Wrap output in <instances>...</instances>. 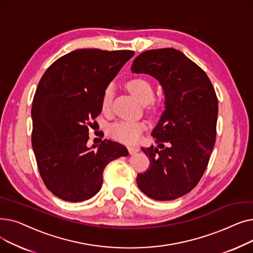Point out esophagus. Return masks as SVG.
Instances as JSON below:
<instances>
[{
    "label": "esophagus",
    "instance_id": "obj_1",
    "mask_svg": "<svg viewBox=\"0 0 253 253\" xmlns=\"http://www.w3.org/2000/svg\"><path fill=\"white\" fill-rule=\"evenodd\" d=\"M128 151H129L130 155H134L139 151V148H137V147H128Z\"/></svg>",
    "mask_w": 253,
    "mask_h": 253
}]
</instances>
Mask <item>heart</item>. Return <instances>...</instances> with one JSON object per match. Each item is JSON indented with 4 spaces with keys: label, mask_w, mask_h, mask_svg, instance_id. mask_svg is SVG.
<instances>
[{
    "label": "heart",
    "mask_w": 253,
    "mask_h": 253,
    "mask_svg": "<svg viewBox=\"0 0 253 253\" xmlns=\"http://www.w3.org/2000/svg\"><path fill=\"white\" fill-rule=\"evenodd\" d=\"M127 87L142 102L149 103L153 100L155 91L152 82L143 77H135L127 82ZM114 97V85L108 84L102 91L101 108L104 112L112 108ZM145 129L143 122L119 121L109 127V133L115 139L125 143H135L139 140L142 131Z\"/></svg>",
    "instance_id": "obj_1"
}]
</instances>
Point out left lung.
Returning a JSON list of instances; mask_svg holds the SVG:
<instances>
[{
	"instance_id": "1",
	"label": "left lung",
	"mask_w": 253,
	"mask_h": 253,
	"mask_svg": "<svg viewBox=\"0 0 253 253\" xmlns=\"http://www.w3.org/2000/svg\"><path fill=\"white\" fill-rule=\"evenodd\" d=\"M131 70L156 78L166 98L152 132L157 147L141 148L150 166L137 174V185L154 200H174L191 192L207 168L216 137V93L200 66L173 48L142 52Z\"/></svg>"
}]
</instances>
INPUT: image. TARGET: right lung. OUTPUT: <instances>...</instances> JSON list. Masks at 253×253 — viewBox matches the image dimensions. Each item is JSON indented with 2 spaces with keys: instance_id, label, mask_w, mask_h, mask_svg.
I'll use <instances>...</instances> for the list:
<instances>
[{
  "instance_id": "obj_1",
  "label": "right lung",
  "mask_w": 253,
  "mask_h": 253,
  "mask_svg": "<svg viewBox=\"0 0 253 253\" xmlns=\"http://www.w3.org/2000/svg\"><path fill=\"white\" fill-rule=\"evenodd\" d=\"M133 51L79 49L53 62L37 87L32 106V145L46 188L69 202L95 196L110 162L129 155L103 140L88 147L89 128L101 113V95Z\"/></svg>"
}]
</instances>
